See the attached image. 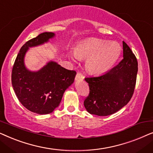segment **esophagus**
<instances>
[{
    "label": "esophagus",
    "instance_id": "esophagus-1",
    "mask_svg": "<svg viewBox=\"0 0 153 153\" xmlns=\"http://www.w3.org/2000/svg\"><path fill=\"white\" fill-rule=\"evenodd\" d=\"M83 78H84V76H83V75L81 74V73L78 72L76 75V77H75V80H76V81L82 80V79H83Z\"/></svg>",
    "mask_w": 153,
    "mask_h": 153
}]
</instances>
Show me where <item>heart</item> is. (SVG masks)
<instances>
[{"label":"heart","instance_id":"heart-1","mask_svg":"<svg viewBox=\"0 0 153 153\" xmlns=\"http://www.w3.org/2000/svg\"><path fill=\"white\" fill-rule=\"evenodd\" d=\"M120 45L116 42H108L103 39L91 38L79 43L72 58H87L85 67L90 73L102 74L111 69L120 55Z\"/></svg>","mask_w":153,"mask_h":153}]
</instances>
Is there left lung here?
<instances>
[{"label": "left lung", "instance_id": "obj_1", "mask_svg": "<svg viewBox=\"0 0 153 153\" xmlns=\"http://www.w3.org/2000/svg\"><path fill=\"white\" fill-rule=\"evenodd\" d=\"M123 59L105 74L85 78L90 93L83 104L87 111L99 116H109L121 109L132 97L137 81L138 62L134 54L123 42Z\"/></svg>", "mask_w": 153, "mask_h": 153}]
</instances>
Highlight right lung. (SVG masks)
Listing matches in <instances>:
<instances>
[{"label":"right lung","instance_id":"obj_1","mask_svg":"<svg viewBox=\"0 0 153 153\" xmlns=\"http://www.w3.org/2000/svg\"><path fill=\"white\" fill-rule=\"evenodd\" d=\"M55 33L45 32L27 42L21 48L12 72V84L22 105L35 114L53 112L59 106L65 91L72 84L76 72L62 68L50 60L38 71H30L24 58L30 47L47 43Z\"/></svg>","mask_w":153,"mask_h":153}]
</instances>
